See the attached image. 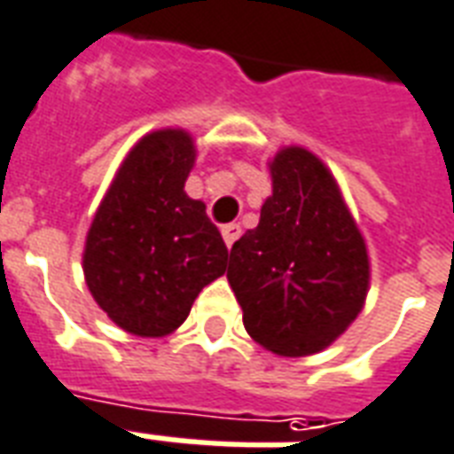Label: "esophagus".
Returning a JSON list of instances; mask_svg holds the SVG:
<instances>
[{"label": "esophagus", "instance_id": "esophagus-1", "mask_svg": "<svg viewBox=\"0 0 454 454\" xmlns=\"http://www.w3.org/2000/svg\"><path fill=\"white\" fill-rule=\"evenodd\" d=\"M242 228L238 223H228V226L221 228V235H223V242H226L228 247H233V242L240 238Z\"/></svg>", "mask_w": 454, "mask_h": 454}]
</instances>
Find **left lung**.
<instances>
[{
	"instance_id": "left-lung-1",
	"label": "left lung",
	"mask_w": 454,
	"mask_h": 454,
	"mask_svg": "<svg viewBox=\"0 0 454 454\" xmlns=\"http://www.w3.org/2000/svg\"><path fill=\"white\" fill-rule=\"evenodd\" d=\"M259 226L231 247L228 283L254 340L281 357L326 350L369 293V252L333 173L290 145L269 159Z\"/></svg>"
}]
</instances>
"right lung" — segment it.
<instances>
[{
	"mask_svg": "<svg viewBox=\"0 0 454 454\" xmlns=\"http://www.w3.org/2000/svg\"><path fill=\"white\" fill-rule=\"evenodd\" d=\"M195 159V140L183 128L143 135L90 223L85 283L106 317L137 338L173 333L200 290L226 271L219 228L202 200L185 192Z\"/></svg>",
	"mask_w": 454,
	"mask_h": 454,
	"instance_id": "right-lung-1",
	"label": "right lung"
}]
</instances>
